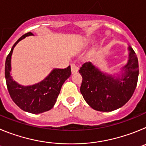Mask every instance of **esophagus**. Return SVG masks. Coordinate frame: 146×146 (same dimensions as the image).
<instances>
[{
    "mask_svg": "<svg viewBox=\"0 0 146 146\" xmlns=\"http://www.w3.org/2000/svg\"><path fill=\"white\" fill-rule=\"evenodd\" d=\"M71 69H72V74H74V73H76V72H78V69H79V68H78V66H77L76 64H71Z\"/></svg>",
    "mask_w": 146,
    "mask_h": 146,
    "instance_id": "obj_1",
    "label": "esophagus"
}]
</instances>
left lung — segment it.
<instances>
[{"instance_id":"left-lung-1","label":"left lung","mask_w":146,"mask_h":146,"mask_svg":"<svg viewBox=\"0 0 146 146\" xmlns=\"http://www.w3.org/2000/svg\"><path fill=\"white\" fill-rule=\"evenodd\" d=\"M128 50V61L117 73L108 74L91 62H86L80 69L82 77L80 92L88 104L95 110H115L132 96L138 79V60L130 46Z\"/></svg>"}]
</instances>
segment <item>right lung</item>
Wrapping results in <instances>:
<instances>
[{
  "label": "right lung",
  "instance_id": "obj_1",
  "mask_svg": "<svg viewBox=\"0 0 146 146\" xmlns=\"http://www.w3.org/2000/svg\"><path fill=\"white\" fill-rule=\"evenodd\" d=\"M33 35L31 33H25L13 45L6 60L5 77L8 91L13 102L24 111L38 114L53 108L62 86L70 77L71 67L69 66L66 69L55 68L43 80L31 86H22L14 80L11 75L13 50L18 42Z\"/></svg>",
  "mask_w": 146,
  "mask_h": 146
}]
</instances>
